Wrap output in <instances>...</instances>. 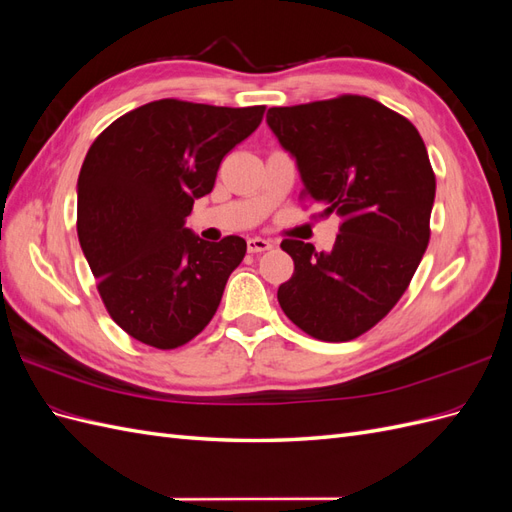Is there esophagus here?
<instances>
[{"instance_id":"34e87169","label":"esophagus","mask_w":512,"mask_h":512,"mask_svg":"<svg viewBox=\"0 0 512 512\" xmlns=\"http://www.w3.org/2000/svg\"><path fill=\"white\" fill-rule=\"evenodd\" d=\"M267 250H271V241L260 239V237L247 239V252H250V254H260V252H267Z\"/></svg>"}]
</instances>
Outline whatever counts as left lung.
<instances>
[{"mask_svg": "<svg viewBox=\"0 0 512 512\" xmlns=\"http://www.w3.org/2000/svg\"><path fill=\"white\" fill-rule=\"evenodd\" d=\"M297 160L303 198L342 218L331 252L284 239L294 273L277 290L284 314L322 342H350L391 312L429 243L436 175L421 134L384 104L339 96L269 108Z\"/></svg>", "mask_w": 512, "mask_h": 512, "instance_id": "1", "label": "left lung"}]
</instances>
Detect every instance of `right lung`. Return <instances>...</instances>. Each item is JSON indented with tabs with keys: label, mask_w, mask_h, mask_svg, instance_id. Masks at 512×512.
<instances>
[{
	"label": "right lung",
	"mask_w": 512,
	"mask_h": 512,
	"mask_svg": "<svg viewBox=\"0 0 512 512\" xmlns=\"http://www.w3.org/2000/svg\"><path fill=\"white\" fill-rule=\"evenodd\" d=\"M262 115L265 106L164 98L121 115L89 147L76 232L106 312L138 342L179 348L218 312L247 243H209L183 224Z\"/></svg>",
	"instance_id": "1"
}]
</instances>
